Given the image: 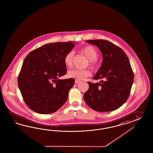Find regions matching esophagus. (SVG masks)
<instances>
[{
  "instance_id": "1",
  "label": "esophagus",
  "mask_w": 153,
  "mask_h": 153,
  "mask_svg": "<svg viewBox=\"0 0 153 153\" xmlns=\"http://www.w3.org/2000/svg\"><path fill=\"white\" fill-rule=\"evenodd\" d=\"M81 82V81H79V80H77V79L75 80V83H76V84L79 83H80Z\"/></svg>"
}]
</instances>
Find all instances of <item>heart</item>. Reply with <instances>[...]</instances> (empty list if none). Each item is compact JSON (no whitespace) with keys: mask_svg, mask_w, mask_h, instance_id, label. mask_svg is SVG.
<instances>
[{"mask_svg":"<svg viewBox=\"0 0 153 153\" xmlns=\"http://www.w3.org/2000/svg\"><path fill=\"white\" fill-rule=\"evenodd\" d=\"M80 52L84 54L90 61V65L92 67H95L96 61L99 58V54L94 47L92 45H86L80 50ZM74 57V52L70 51L65 54L63 61L67 67L70 68L73 65ZM91 72L88 70H80L74 69L68 71L67 75L68 77L76 79L77 80H82L91 76Z\"/></svg>","mask_w":153,"mask_h":153,"instance_id":"obj_1","label":"heart"}]
</instances>
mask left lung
I'll return each mask as SVG.
<instances>
[{"instance_id":"1","label":"left lung","mask_w":153,"mask_h":153,"mask_svg":"<svg viewBox=\"0 0 153 153\" xmlns=\"http://www.w3.org/2000/svg\"><path fill=\"white\" fill-rule=\"evenodd\" d=\"M86 42L99 47L103 61L92 78L101 81L96 83L88 82L89 88L84 94V100L96 111L115 110L128 99L134 82L128 57L123 50L110 42L102 39Z\"/></svg>"}]
</instances>
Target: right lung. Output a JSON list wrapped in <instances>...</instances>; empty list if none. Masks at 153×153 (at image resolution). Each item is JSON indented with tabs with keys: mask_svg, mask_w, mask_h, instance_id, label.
<instances>
[{
	"mask_svg": "<svg viewBox=\"0 0 153 153\" xmlns=\"http://www.w3.org/2000/svg\"><path fill=\"white\" fill-rule=\"evenodd\" d=\"M74 43H48L32 51L25 58L18 84L25 103L32 110L51 114L66 102L74 79L58 77L67 73L63 58L74 47Z\"/></svg>",
	"mask_w": 153,
	"mask_h": 153,
	"instance_id": "right-lung-1",
	"label": "right lung"
}]
</instances>
